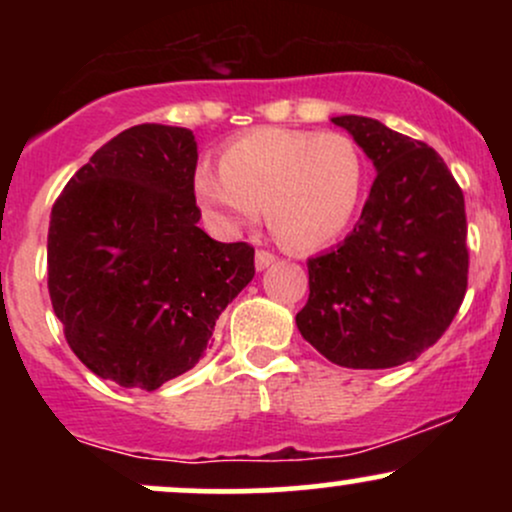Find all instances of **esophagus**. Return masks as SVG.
<instances>
[{
  "label": "esophagus",
  "instance_id": "obj_1",
  "mask_svg": "<svg viewBox=\"0 0 512 512\" xmlns=\"http://www.w3.org/2000/svg\"><path fill=\"white\" fill-rule=\"evenodd\" d=\"M276 262V255L274 252H269V250H257V255H255V267L260 269H267L269 264H274Z\"/></svg>",
  "mask_w": 512,
  "mask_h": 512
}]
</instances>
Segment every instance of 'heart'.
Segmentation results:
<instances>
[{"mask_svg": "<svg viewBox=\"0 0 512 512\" xmlns=\"http://www.w3.org/2000/svg\"><path fill=\"white\" fill-rule=\"evenodd\" d=\"M363 158L339 132L264 127L233 139L219 175L199 170V207L226 231L264 209L269 231L289 250H317L344 233L358 207Z\"/></svg>", "mask_w": 512, "mask_h": 512, "instance_id": "heart-1", "label": "heart"}]
</instances>
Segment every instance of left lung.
Returning a JSON list of instances; mask_svg holds the SVG:
<instances>
[{
    "instance_id": "8db88e82",
    "label": "left lung",
    "mask_w": 512,
    "mask_h": 512,
    "mask_svg": "<svg viewBox=\"0 0 512 512\" xmlns=\"http://www.w3.org/2000/svg\"><path fill=\"white\" fill-rule=\"evenodd\" d=\"M373 161L361 219L308 260L305 342L344 368H395L448 330L467 293L462 187L431 146L361 115L332 117Z\"/></svg>"
}]
</instances>
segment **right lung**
Wrapping results in <instances>:
<instances>
[{
	"label": "right lung",
	"mask_w": 512,
	"mask_h": 512,
	"mask_svg": "<svg viewBox=\"0 0 512 512\" xmlns=\"http://www.w3.org/2000/svg\"><path fill=\"white\" fill-rule=\"evenodd\" d=\"M197 142L185 127H129L57 197L48 289L69 349L98 378L156 390L195 368L255 248L197 226Z\"/></svg>",
	"instance_id": "obj_1"
}]
</instances>
